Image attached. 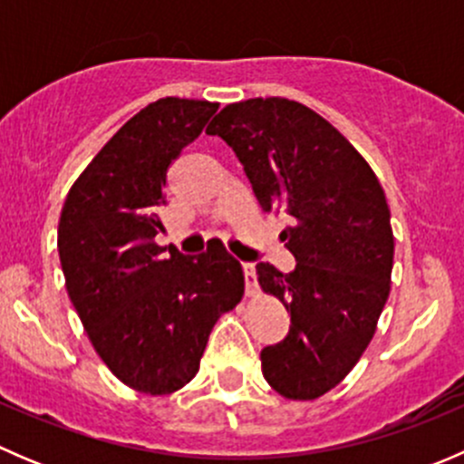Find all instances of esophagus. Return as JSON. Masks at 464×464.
I'll return each instance as SVG.
<instances>
[{
  "label": "esophagus",
  "mask_w": 464,
  "mask_h": 464,
  "mask_svg": "<svg viewBox=\"0 0 464 464\" xmlns=\"http://www.w3.org/2000/svg\"><path fill=\"white\" fill-rule=\"evenodd\" d=\"M242 271H245V283H246V294L254 296L258 292V283H256V265L254 262H242Z\"/></svg>",
  "instance_id": "obj_1"
}]
</instances>
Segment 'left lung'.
I'll return each mask as SVG.
<instances>
[{"label": "left lung", "mask_w": 464, "mask_h": 464, "mask_svg": "<svg viewBox=\"0 0 464 464\" xmlns=\"http://www.w3.org/2000/svg\"><path fill=\"white\" fill-rule=\"evenodd\" d=\"M206 134L236 152L265 213L289 215L280 240L294 271L256 266L262 292L292 316L287 336L262 348V375L287 400H316L353 371L388 301L395 240L386 195L348 139L296 101L233 102Z\"/></svg>", "instance_id": "obj_1"}]
</instances>
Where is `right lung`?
<instances>
[{
    "mask_svg": "<svg viewBox=\"0 0 464 464\" xmlns=\"http://www.w3.org/2000/svg\"><path fill=\"white\" fill-rule=\"evenodd\" d=\"M218 102L159 98L128 121L64 199L58 251L67 292L98 357L145 395L179 391L206 341L245 294L222 245L184 256L159 246L168 168L202 134Z\"/></svg>",
    "mask_w": 464,
    "mask_h": 464,
    "instance_id": "obj_1",
    "label": "right lung"
}]
</instances>
